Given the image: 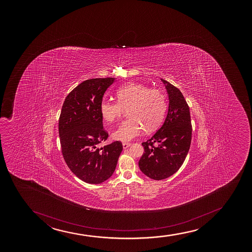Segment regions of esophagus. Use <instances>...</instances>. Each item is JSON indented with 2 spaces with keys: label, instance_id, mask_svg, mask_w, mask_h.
Instances as JSON below:
<instances>
[{
  "label": "esophagus",
  "instance_id": "obj_1",
  "mask_svg": "<svg viewBox=\"0 0 252 252\" xmlns=\"http://www.w3.org/2000/svg\"><path fill=\"white\" fill-rule=\"evenodd\" d=\"M130 145V143H123V147H124V149H127V148L129 147Z\"/></svg>",
  "mask_w": 252,
  "mask_h": 252
}]
</instances>
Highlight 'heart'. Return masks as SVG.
I'll list each match as a JSON object with an SVG mask.
<instances>
[{"label":"heart","instance_id":"heart-1","mask_svg":"<svg viewBox=\"0 0 252 252\" xmlns=\"http://www.w3.org/2000/svg\"><path fill=\"white\" fill-rule=\"evenodd\" d=\"M116 96L118 101H103L100 105L101 117L108 123L118 122L127 108L128 117L113 133V139L130 141L139 136L144 127L153 130L164 118L167 105L161 91L131 83L119 88Z\"/></svg>","mask_w":252,"mask_h":252}]
</instances>
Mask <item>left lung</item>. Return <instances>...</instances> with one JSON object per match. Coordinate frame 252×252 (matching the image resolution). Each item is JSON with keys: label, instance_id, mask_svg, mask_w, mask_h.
I'll return each mask as SVG.
<instances>
[{"label": "left lung", "instance_id": "1", "mask_svg": "<svg viewBox=\"0 0 252 252\" xmlns=\"http://www.w3.org/2000/svg\"><path fill=\"white\" fill-rule=\"evenodd\" d=\"M161 81L167 84V116L157 133L142 143L145 152L139 161L142 172L157 181L179 170L190 149L192 132L190 110L183 93L165 80Z\"/></svg>", "mask_w": 252, "mask_h": 252}]
</instances>
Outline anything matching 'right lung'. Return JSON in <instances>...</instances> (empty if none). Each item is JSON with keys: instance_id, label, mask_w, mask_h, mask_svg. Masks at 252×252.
Segmentation results:
<instances>
[{"instance_id": "obj_1", "label": "right lung", "mask_w": 252, "mask_h": 252, "mask_svg": "<svg viewBox=\"0 0 252 252\" xmlns=\"http://www.w3.org/2000/svg\"><path fill=\"white\" fill-rule=\"evenodd\" d=\"M114 78L89 79L67 95L59 119L61 152L69 170L90 184L103 183L115 171L123 151L120 141L98 148L108 133L103 128L100 105Z\"/></svg>"}]
</instances>
